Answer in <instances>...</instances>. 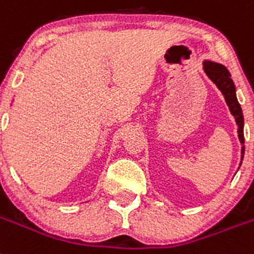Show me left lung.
Returning a JSON list of instances; mask_svg holds the SVG:
<instances>
[{
	"label": "left lung",
	"mask_w": 254,
	"mask_h": 254,
	"mask_svg": "<svg viewBox=\"0 0 254 254\" xmlns=\"http://www.w3.org/2000/svg\"><path fill=\"white\" fill-rule=\"evenodd\" d=\"M204 72L207 74L211 80L216 84V87L221 90V93L224 94L225 101L228 103L229 110H230L231 115L235 118L238 125V136L242 143V161L244 157V118L243 111L240 107L239 102H238L237 93H235V85L234 81L231 80V75L228 71V69L224 65L217 63H212V61H204L203 63ZM242 164V162H240Z\"/></svg>",
	"instance_id": "1"
}]
</instances>
